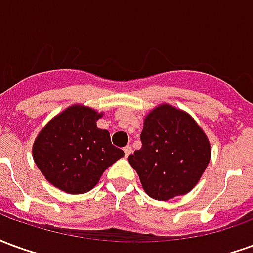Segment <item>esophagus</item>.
Returning <instances> with one entry per match:
<instances>
[{"label":"esophagus","mask_w":253,"mask_h":253,"mask_svg":"<svg viewBox=\"0 0 253 253\" xmlns=\"http://www.w3.org/2000/svg\"><path fill=\"white\" fill-rule=\"evenodd\" d=\"M123 152H125V157H128V156L131 154V146L127 145L126 148H123Z\"/></svg>","instance_id":"34e87169"}]
</instances>
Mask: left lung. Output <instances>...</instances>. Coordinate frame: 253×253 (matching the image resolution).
<instances>
[{
	"instance_id": "1",
	"label": "left lung",
	"mask_w": 253,
	"mask_h": 253,
	"mask_svg": "<svg viewBox=\"0 0 253 253\" xmlns=\"http://www.w3.org/2000/svg\"><path fill=\"white\" fill-rule=\"evenodd\" d=\"M142 148L128 156L150 198L168 201L198 184L211 159L209 138L186 111L160 104L145 116Z\"/></svg>"
}]
</instances>
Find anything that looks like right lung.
Returning <instances> with one entry per match:
<instances>
[{
	"instance_id": "obj_1",
	"label": "right lung",
	"mask_w": 253,
	"mask_h": 253,
	"mask_svg": "<svg viewBox=\"0 0 253 253\" xmlns=\"http://www.w3.org/2000/svg\"><path fill=\"white\" fill-rule=\"evenodd\" d=\"M101 116L103 112L86 105H70L38 134L32 157L52 186L67 194L88 192L125 156L111 143L110 132L96 125Z\"/></svg>"
}]
</instances>
